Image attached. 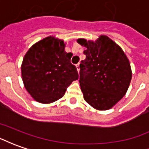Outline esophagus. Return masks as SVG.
<instances>
[{"mask_svg":"<svg viewBox=\"0 0 149 149\" xmlns=\"http://www.w3.org/2000/svg\"><path fill=\"white\" fill-rule=\"evenodd\" d=\"M76 67H77V72H80V65H79V64H77V65H76Z\"/></svg>","mask_w":149,"mask_h":149,"instance_id":"obj_1","label":"esophagus"}]
</instances>
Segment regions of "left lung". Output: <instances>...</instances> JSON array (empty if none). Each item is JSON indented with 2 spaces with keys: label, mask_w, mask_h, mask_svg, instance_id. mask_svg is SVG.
Instances as JSON below:
<instances>
[{
  "label": "left lung",
  "mask_w": 149,
  "mask_h": 149,
  "mask_svg": "<svg viewBox=\"0 0 149 149\" xmlns=\"http://www.w3.org/2000/svg\"><path fill=\"white\" fill-rule=\"evenodd\" d=\"M86 48L80 65V85L84 100L97 110H109L125 96L131 82V65L123 49L105 35L96 40H77Z\"/></svg>",
  "instance_id": "left-lung-1"
}]
</instances>
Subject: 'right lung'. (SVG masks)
<instances>
[{
  "label": "right lung",
  "instance_id": "right-lung-1",
  "mask_svg": "<svg viewBox=\"0 0 149 149\" xmlns=\"http://www.w3.org/2000/svg\"><path fill=\"white\" fill-rule=\"evenodd\" d=\"M65 43L49 36L31 46L21 64L24 88L34 100L50 104L61 99L66 88L79 77L72 65V52H65Z\"/></svg>",
  "mask_w": 149,
  "mask_h": 149
}]
</instances>
